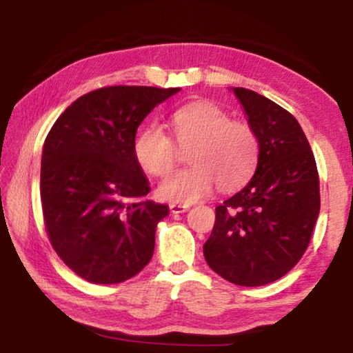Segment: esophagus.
<instances>
[{
	"instance_id": "34e87169",
	"label": "esophagus",
	"mask_w": 353,
	"mask_h": 353,
	"mask_svg": "<svg viewBox=\"0 0 353 353\" xmlns=\"http://www.w3.org/2000/svg\"><path fill=\"white\" fill-rule=\"evenodd\" d=\"M190 209V205H183V204H170V212L172 214H183Z\"/></svg>"
}]
</instances>
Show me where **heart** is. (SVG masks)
Instances as JSON below:
<instances>
[{
    "label": "heart",
    "instance_id": "1",
    "mask_svg": "<svg viewBox=\"0 0 353 353\" xmlns=\"http://www.w3.org/2000/svg\"><path fill=\"white\" fill-rule=\"evenodd\" d=\"M170 120L179 146H191V165L162 181L159 196L163 199L192 204L209 196L216 185L233 191L252 178L260 161V138L249 122L231 119L228 110L212 101L181 105ZM176 143L161 125L149 123L134 139V157L144 172L162 178L180 159Z\"/></svg>",
    "mask_w": 353,
    "mask_h": 353
}]
</instances>
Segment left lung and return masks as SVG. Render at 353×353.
I'll list each match as a JSON object with an SVG mask.
<instances>
[{
    "instance_id": "obj_1",
    "label": "left lung",
    "mask_w": 353,
    "mask_h": 353,
    "mask_svg": "<svg viewBox=\"0 0 353 353\" xmlns=\"http://www.w3.org/2000/svg\"><path fill=\"white\" fill-rule=\"evenodd\" d=\"M234 93L259 133L260 161L252 180L215 209L204 257L226 281L254 288L284 276L305 254L320 214V178L292 114L252 90Z\"/></svg>"
}]
</instances>
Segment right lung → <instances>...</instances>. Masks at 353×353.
Wrapping results in <instances>:
<instances>
[{"label": "right lung", "instance_id": "1", "mask_svg": "<svg viewBox=\"0 0 353 353\" xmlns=\"http://www.w3.org/2000/svg\"><path fill=\"white\" fill-rule=\"evenodd\" d=\"M178 91L104 86L74 101L48 133L40 176L46 234L86 281H127L152 257L168 207L146 199L151 188L133 144L144 117Z\"/></svg>", "mask_w": 353, "mask_h": 353}]
</instances>
